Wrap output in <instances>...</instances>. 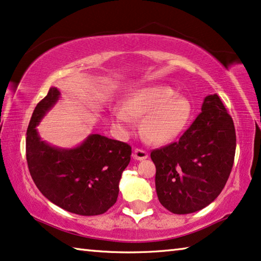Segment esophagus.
Returning <instances> with one entry per match:
<instances>
[{"instance_id":"34e87169","label":"esophagus","mask_w":261,"mask_h":261,"mask_svg":"<svg viewBox=\"0 0 261 261\" xmlns=\"http://www.w3.org/2000/svg\"><path fill=\"white\" fill-rule=\"evenodd\" d=\"M148 152L144 151V150L142 149H135L134 150V153H132V157H134L135 160H138V161H143V160H146L148 159Z\"/></svg>"}]
</instances>
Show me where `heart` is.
I'll return each mask as SVG.
<instances>
[{
    "label": "heart",
    "mask_w": 261,
    "mask_h": 261,
    "mask_svg": "<svg viewBox=\"0 0 261 261\" xmlns=\"http://www.w3.org/2000/svg\"><path fill=\"white\" fill-rule=\"evenodd\" d=\"M192 105L169 86H148L131 92L123 101V109H115L112 117L123 132H130L132 120H142L141 130L152 144H168L188 125Z\"/></svg>",
    "instance_id": "1"
}]
</instances>
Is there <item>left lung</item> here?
I'll list each match as a JSON object with an SVG mask.
<instances>
[{
	"mask_svg": "<svg viewBox=\"0 0 261 261\" xmlns=\"http://www.w3.org/2000/svg\"><path fill=\"white\" fill-rule=\"evenodd\" d=\"M201 112L177 142L151 151L156 192L174 214L211 204L232 171L237 136L232 117L218 94L204 98Z\"/></svg>",
	"mask_w": 261,
	"mask_h": 261,
	"instance_id": "obj_1",
	"label": "left lung"
}]
</instances>
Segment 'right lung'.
<instances>
[{
	"label": "right lung",
	"instance_id": "add662e5",
	"mask_svg": "<svg viewBox=\"0 0 261 261\" xmlns=\"http://www.w3.org/2000/svg\"><path fill=\"white\" fill-rule=\"evenodd\" d=\"M59 98L60 91L50 87L32 115L25 138L29 172L42 195L60 208L78 215L102 214L116 203L131 146L98 134L72 149L42 141L36 126Z\"/></svg>",
	"mask_w": 261,
	"mask_h": 261
}]
</instances>
